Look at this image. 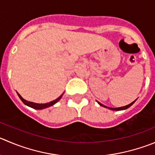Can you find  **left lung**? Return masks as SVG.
Listing matches in <instances>:
<instances>
[{
  "label": "left lung",
  "mask_w": 155,
  "mask_h": 155,
  "mask_svg": "<svg viewBox=\"0 0 155 155\" xmlns=\"http://www.w3.org/2000/svg\"><path fill=\"white\" fill-rule=\"evenodd\" d=\"M135 101H136V100H135L134 101H133V102H132V103H130V104L127 105V106H124V107H107V106H104V104H101V103H99V102H97V103H98L99 104L101 105V106H103V107H106V108H108V109H110V110H126V109H127V108H129V107H131L132 105H133V104L135 103Z\"/></svg>",
  "instance_id": "1"
}]
</instances>
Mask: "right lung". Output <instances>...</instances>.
Listing matches in <instances>:
<instances>
[{
    "label": "right lung",
    "instance_id": "1",
    "mask_svg": "<svg viewBox=\"0 0 155 155\" xmlns=\"http://www.w3.org/2000/svg\"><path fill=\"white\" fill-rule=\"evenodd\" d=\"M18 96L19 97V98L21 99V101H22V102H23L24 104H25V105H27V106L30 107H32L34 108V109H37V110H41V109H44V108H47L48 107H51L52 106V105H54V104H56L57 102L59 101L60 99L62 97L63 94H61V96H60L59 97H58V98L56 99V100L54 101H52L51 102H48V103H46V104H37V103H34V102H31V101H28L25 100V99H23L22 97V96L20 95V94H19V93H17Z\"/></svg>",
    "mask_w": 155,
    "mask_h": 155
}]
</instances>
